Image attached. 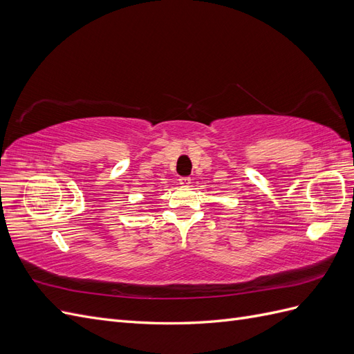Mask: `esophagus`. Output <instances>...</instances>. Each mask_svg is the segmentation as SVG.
I'll return each instance as SVG.
<instances>
[{"label": "esophagus", "instance_id": "1", "mask_svg": "<svg viewBox=\"0 0 354 354\" xmlns=\"http://www.w3.org/2000/svg\"><path fill=\"white\" fill-rule=\"evenodd\" d=\"M180 185L187 187L190 185V177H180Z\"/></svg>", "mask_w": 354, "mask_h": 354}]
</instances>
